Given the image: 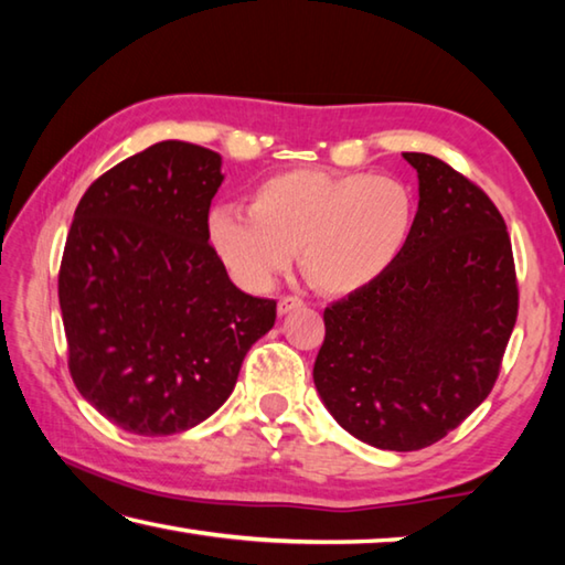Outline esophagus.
I'll use <instances>...</instances> for the list:
<instances>
[{"mask_svg": "<svg viewBox=\"0 0 565 565\" xmlns=\"http://www.w3.org/2000/svg\"><path fill=\"white\" fill-rule=\"evenodd\" d=\"M301 306H303L301 296L286 294V296H281V299H279V313H289V311H294V309H301Z\"/></svg>", "mask_w": 565, "mask_h": 565, "instance_id": "34e87169", "label": "esophagus"}]
</instances>
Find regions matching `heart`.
Returning <instances> with one entry per match:
<instances>
[{
    "mask_svg": "<svg viewBox=\"0 0 565 565\" xmlns=\"http://www.w3.org/2000/svg\"><path fill=\"white\" fill-rule=\"evenodd\" d=\"M416 196L386 174L291 169L252 194V206H216L209 244L238 284L264 291L299 252L313 289L347 296L379 281L404 254Z\"/></svg>",
    "mask_w": 565,
    "mask_h": 565,
    "instance_id": "b5f03b06",
    "label": "heart"
}]
</instances>
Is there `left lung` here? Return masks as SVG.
<instances>
[{
	"mask_svg": "<svg viewBox=\"0 0 565 565\" xmlns=\"http://www.w3.org/2000/svg\"><path fill=\"white\" fill-rule=\"evenodd\" d=\"M416 226L398 262L323 311L313 384L359 441L418 451L491 394L519 317L511 236L486 191L420 151Z\"/></svg>",
	"mask_w": 565,
	"mask_h": 565,
	"instance_id": "left-lung-1",
	"label": "left lung"
}]
</instances>
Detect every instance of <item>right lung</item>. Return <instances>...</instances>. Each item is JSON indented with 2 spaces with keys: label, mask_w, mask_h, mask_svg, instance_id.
I'll return each instance as SVG.
<instances>
[{
  "label": "right lung",
  "mask_w": 565,
  "mask_h": 565,
  "mask_svg": "<svg viewBox=\"0 0 565 565\" xmlns=\"http://www.w3.org/2000/svg\"><path fill=\"white\" fill-rule=\"evenodd\" d=\"M222 157L159 141L84 191L66 234L60 306L79 394L139 436L202 424L234 391L276 301L238 291L209 244Z\"/></svg>",
  "instance_id": "right-lung-1"
}]
</instances>
